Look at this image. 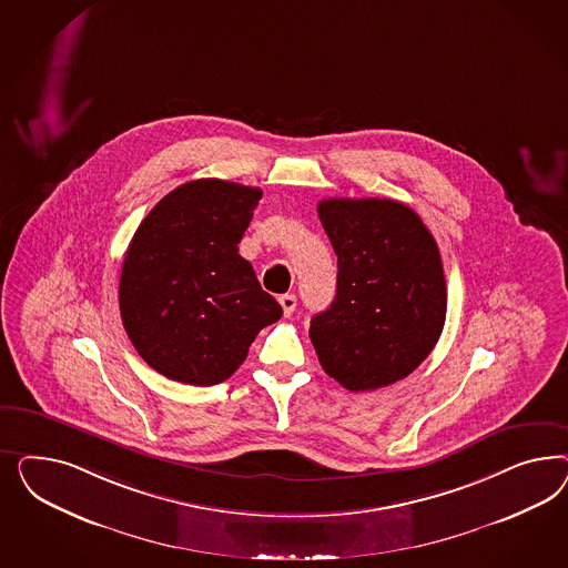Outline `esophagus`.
Wrapping results in <instances>:
<instances>
[{"label":"esophagus","mask_w":568,"mask_h":568,"mask_svg":"<svg viewBox=\"0 0 568 568\" xmlns=\"http://www.w3.org/2000/svg\"><path fill=\"white\" fill-rule=\"evenodd\" d=\"M278 304H281V308L285 312V316H292L293 310L297 306V300H295L293 293H285V295L278 297Z\"/></svg>","instance_id":"obj_1"}]
</instances>
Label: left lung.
Wrapping results in <instances>:
<instances>
[{"instance_id":"8db88e82","label":"left lung","mask_w":568,"mask_h":568,"mask_svg":"<svg viewBox=\"0 0 568 568\" xmlns=\"http://www.w3.org/2000/svg\"><path fill=\"white\" fill-rule=\"evenodd\" d=\"M337 254V293L310 323L328 377L371 392L408 377L446 323V276L429 229L396 200L318 204Z\"/></svg>"}]
</instances>
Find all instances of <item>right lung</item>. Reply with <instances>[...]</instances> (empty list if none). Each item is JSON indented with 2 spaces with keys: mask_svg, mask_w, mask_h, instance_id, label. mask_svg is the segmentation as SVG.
Listing matches in <instances>:
<instances>
[{
  "mask_svg": "<svg viewBox=\"0 0 568 568\" xmlns=\"http://www.w3.org/2000/svg\"><path fill=\"white\" fill-rule=\"evenodd\" d=\"M262 191L197 179L171 191L139 224L122 262V325L139 356L187 385L231 377L283 308L260 287L240 241Z\"/></svg>",
  "mask_w": 568,
  "mask_h": 568,
  "instance_id": "right-lung-1",
  "label": "right lung"
}]
</instances>
